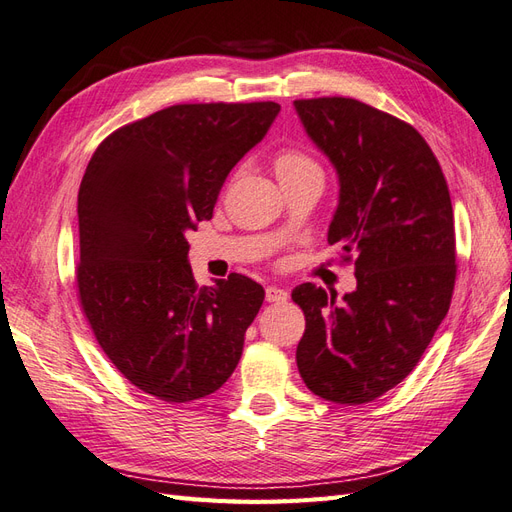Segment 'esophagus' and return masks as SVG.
Wrapping results in <instances>:
<instances>
[{"mask_svg":"<svg viewBox=\"0 0 512 512\" xmlns=\"http://www.w3.org/2000/svg\"><path fill=\"white\" fill-rule=\"evenodd\" d=\"M265 299H267L269 303H284V301H288V292H286L284 288L269 286V288L265 290Z\"/></svg>","mask_w":512,"mask_h":512,"instance_id":"1","label":"esophagus"}]
</instances>
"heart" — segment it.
<instances>
[{"mask_svg": "<svg viewBox=\"0 0 512 512\" xmlns=\"http://www.w3.org/2000/svg\"><path fill=\"white\" fill-rule=\"evenodd\" d=\"M275 173H277V179L282 181L292 177H303L309 173H322V170L307 151L299 147H288L275 156Z\"/></svg>", "mask_w": 512, "mask_h": 512, "instance_id": "heart-1", "label": "heart"}]
</instances>
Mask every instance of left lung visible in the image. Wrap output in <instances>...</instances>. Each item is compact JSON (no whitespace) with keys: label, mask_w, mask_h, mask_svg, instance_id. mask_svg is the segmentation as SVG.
Instances as JSON below:
<instances>
[{"label":"left lung","mask_w":512,"mask_h":512,"mask_svg":"<svg viewBox=\"0 0 512 512\" xmlns=\"http://www.w3.org/2000/svg\"><path fill=\"white\" fill-rule=\"evenodd\" d=\"M339 175L329 243L352 262L344 301L314 284L292 290L305 314L297 367L314 395L367 404L421 361L451 307L457 250L438 158L410 123L354 98L294 100Z\"/></svg>","instance_id":"left-lung-1"}]
</instances>
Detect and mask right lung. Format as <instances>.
Segmentation results:
<instances>
[{"label": "right lung", "instance_id": "1", "mask_svg": "<svg viewBox=\"0 0 512 512\" xmlns=\"http://www.w3.org/2000/svg\"><path fill=\"white\" fill-rule=\"evenodd\" d=\"M280 113L277 102L175 104L108 134L79 188L76 297L96 342L136 389L188 404L232 376L265 301L230 273L198 288L185 232Z\"/></svg>", "mask_w": 512, "mask_h": 512}]
</instances>
